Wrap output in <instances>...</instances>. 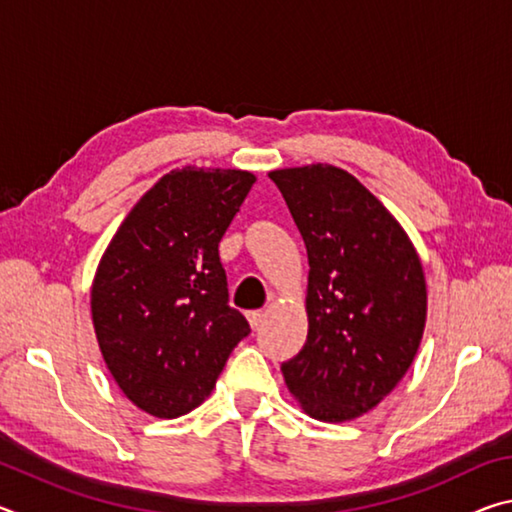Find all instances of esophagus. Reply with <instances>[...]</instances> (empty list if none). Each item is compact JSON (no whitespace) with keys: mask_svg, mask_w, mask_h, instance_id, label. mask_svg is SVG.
Wrapping results in <instances>:
<instances>
[{"mask_svg":"<svg viewBox=\"0 0 512 512\" xmlns=\"http://www.w3.org/2000/svg\"><path fill=\"white\" fill-rule=\"evenodd\" d=\"M246 316H248L250 327H253V329L262 327V323H264V311H248Z\"/></svg>","mask_w":512,"mask_h":512,"instance_id":"obj_1","label":"esophagus"}]
</instances>
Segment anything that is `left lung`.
Returning <instances> with one entry per match:
<instances>
[{
  "label": "left lung",
  "instance_id": "1",
  "mask_svg": "<svg viewBox=\"0 0 512 512\" xmlns=\"http://www.w3.org/2000/svg\"><path fill=\"white\" fill-rule=\"evenodd\" d=\"M309 257V334L282 363L311 418L343 422L384 400L420 348L427 320L422 264L391 212L332 164L268 173Z\"/></svg>",
  "mask_w": 512,
  "mask_h": 512
}]
</instances>
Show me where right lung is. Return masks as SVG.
<instances>
[{
	"instance_id": "1",
	"label": "right lung",
	"mask_w": 512,
	"mask_h": 512,
	"mask_svg": "<svg viewBox=\"0 0 512 512\" xmlns=\"http://www.w3.org/2000/svg\"><path fill=\"white\" fill-rule=\"evenodd\" d=\"M255 176L185 167L133 207L92 284L94 332L124 395L155 418L194 411L250 334L228 305L219 241Z\"/></svg>"
}]
</instances>
